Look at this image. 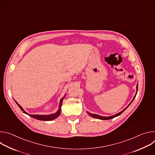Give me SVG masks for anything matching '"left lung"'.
Masks as SVG:
<instances>
[{
	"label": "left lung",
	"mask_w": 155,
	"mask_h": 155,
	"mask_svg": "<svg viewBox=\"0 0 155 155\" xmlns=\"http://www.w3.org/2000/svg\"><path fill=\"white\" fill-rule=\"evenodd\" d=\"M136 88H137V91H136V94H135V96H134V98H133V99L132 100V101L130 102V103L124 109V110H123L121 112H119V113H118L117 114H115V115H113V116H110V117H102V116H101V115H96V114H91V113H90V112H87V114L88 115H90V116H91V117H93V118H97V119H100V120H110V119H112V118H115V117H118V116H119V115H120L124 111V110L129 106V105L132 102V101H134V99H135V97H136V95H137V91H138V84H137V86H136Z\"/></svg>",
	"instance_id": "obj_1"
}]
</instances>
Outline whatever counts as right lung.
I'll use <instances>...</instances> for the list:
<instances>
[{
    "mask_svg": "<svg viewBox=\"0 0 155 155\" xmlns=\"http://www.w3.org/2000/svg\"><path fill=\"white\" fill-rule=\"evenodd\" d=\"M65 96H65L62 98L60 100V102H59V109L58 111L55 113V114H51V115H30V114H28L27 112H26L24 109L23 108V107H22L16 101H15V102L16 103V104L18 105V107L20 108V109L22 110V111H23V113H25V114H27L29 116H30L31 117H32L35 119H37V120H41V121H51V120H54L55 118H58L60 114H61V105H62V101L63 99H64Z\"/></svg>",
    "mask_w": 155,
    "mask_h": 155,
    "instance_id": "1",
    "label": "right lung"
}]
</instances>
